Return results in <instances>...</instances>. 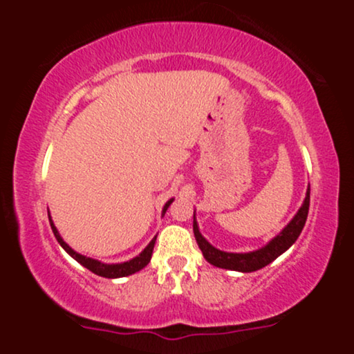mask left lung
<instances>
[{
    "label": "left lung",
    "mask_w": 354,
    "mask_h": 354,
    "mask_svg": "<svg viewBox=\"0 0 354 354\" xmlns=\"http://www.w3.org/2000/svg\"><path fill=\"white\" fill-rule=\"evenodd\" d=\"M308 209H310V186H308L306 198H304L301 208L298 209V213L295 214L293 219L279 231V234H276L270 243H266L259 250L248 251V253H228V251L218 250V248H214L211 243H208V239L203 236L200 233V228H198L196 211L193 214L194 238H196L198 246H200L203 256H205V259L209 265L223 268V270L251 273V271L261 270V268L270 265L279 254H283L284 251L293 246V243L301 234L304 223H306Z\"/></svg>",
    "instance_id": "left-lung-1"
}]
</instances>
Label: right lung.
Segmentation results:
<instances>
[{"label": "right lung", "instance_id": "right-lung-1", "mask_svg": "<svg viewBox=\"0 0 354 354\" xmlns=\"http://www.w3.org/2000/svg\"><path fill=\"white\" fill-rule=\"evenodd\" d=\"M171 203H173V198L169 201H166V205L163 206V213H161L163 216H165L166 209H168V206L171 205ZM48 216H50V225H51L53 233H55V236H56V239H58L61 248H63V250L66 251V253L70 254L71 258H75L76 261L80 263V265H83L84 268H86V270L91 271V273L103 276V278H123V276H129V274L136 273V271L143 270V268L149 263V259H151L154 243H156V236H154L151 241H149V245L146 246L140 254L135 256V258L129 259V261H124V263H115V265L101 263V261H98V259H93V258H88V256H84V254L76 253V251L73 250V248L68 245V243H64V239L61 238L59 231L56 230L55 223H53L51 214H48Z\"/></svg>", "mask_w": 354, "mask_h": 354}]
</instances>
